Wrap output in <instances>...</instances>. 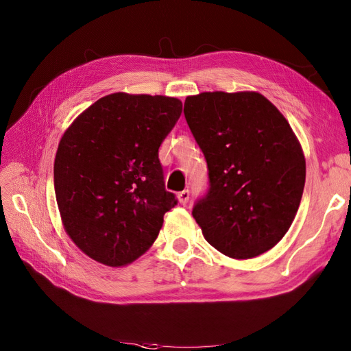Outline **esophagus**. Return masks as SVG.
Returning a JSON list of instances; mask_svg holds the SVG:
<instances>
[{
	"mask_svg": "<svg viewBox=\"0 0 351 351\" xmlns=\"http://www.w3.org/2000/svg\"><path fill=\"white\" fill-rule=\"evenodd\" d=\"M177 199L180 202V205H186L189 199H190V192H189V190H183V192H180L177 195Z\"/></svg>",
	"mask_w": 351,
	"mask_h": 351,
	"instance_id": "obj_1",
	"label": "esophagus"
}]
</instances>
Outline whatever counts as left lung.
<instances>
[{
    "label": "left lung",
    "instance_id": "1",
    "mask_svg": "<svg viewBox=\"0 0 351 351\" xmlns=\"http://www.w3.org/2000/svg\"><path fill=\"white\" fill-rule=\"evenodd\" d=\"M184 117L209 169L193 208L206 241L232 259L271 250L299 209L306 159L285 117L259 92H202Z\"/></svg>",
    "mask_w": 351,
    "mask_h": 351
}]
</instances>
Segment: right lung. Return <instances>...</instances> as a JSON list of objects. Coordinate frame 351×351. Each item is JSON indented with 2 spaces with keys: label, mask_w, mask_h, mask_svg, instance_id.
<instances>
[{
  "label": "right lung",
  "mask_w": 351,
  "mask_h": 351,
  "mask_svg": "<svg viewBox=\"0 0 351 351\" xmlns=\"http://www.w3.org/2000/svg\"><path fill=\"white\" fill-rule=\"evenodd\" d=\"M183 104L115 92L76 117L61 136L54 187L62 227L90 259L124 267L149 249L176 206L158 149Z\"/></svg>",
  "instance_id": "obj_1"
}]
</instances>
